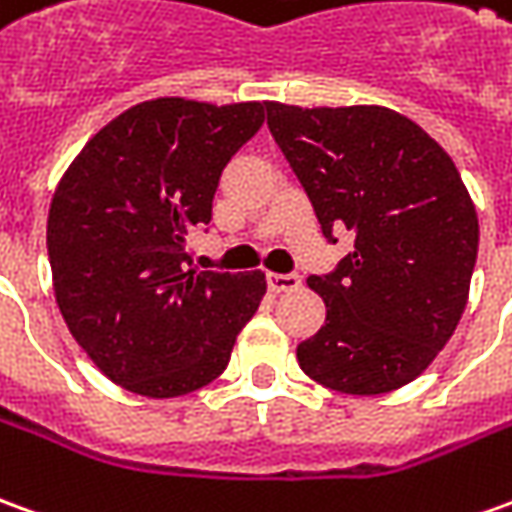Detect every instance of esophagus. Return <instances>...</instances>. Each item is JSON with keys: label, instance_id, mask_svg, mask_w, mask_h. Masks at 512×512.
Here are the masks:
<instances>
[{"label": "esophagus", "instance_id": "1", "mask_svg": "<svg viewBox=\"0 0 512 512\" xmlns=\"http://www.w3.org/2000/svg\"><path fill=\"white\" fill-rule=\"evenodd\" d=\"M268 288L274 293H285V291H296L299 288V274H266Z\"/></svg>", "mask_w": 512, "mask_h": 512}]
</instances>
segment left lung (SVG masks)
I'll return each instance as SVG.
<instances>
[{"instance_id": "left-lung-1", "label": "left lung", "mask_w": 512, "mask_h": 512, "mask_svg": "<svg viewBox=\"0 0 512 512\" xmlns=\"http://www.w3.org/2000/svg\"><path fill=\"white\" fill-rule=\"evenodd\" d=\"M268 130L316 210L321 235L355 252L307 285L324 327L296 346L332 391L385 393L416 380L466 310L480 224L452 157L388 107L268 102Z\"/></svg>"}]
</instances>
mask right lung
<instances>
[{"label": "right lung", "mask_w": 512, "mask_h": 512, "mask_svg": "<svg viewBox=\"0 0 512 512\" xmlns=\"http://www.w3.org/2000/svg\"><path fill=\"white\" fill-rule=\"evenodd\" d=\"M263 121L266 102H141L57 185L46 224L57 307L121 388L152 399L202 388L255 316L263 274L196 271L188 235L210 224L221 171Z\"/></svg>", "instance_id": "1"}]
</instances>
